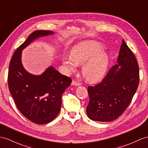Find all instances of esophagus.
Wrapping results in <instances>:
<instances>
[{"label":"esophagus","instance_id":"esophagus-1","mask_svg":"<svg viewBox=\"0 0 148 148\" xmlns=\"http://www.w3.org/2000/svg\"><path fill=\"white\" fill-rule=\"evenodd\" d=\"M71 85H75V86H80L81 84L80 83L78 82L77 81H75V80H73L71 82Z\"/></svg>","mask_w":148,"mask_h":148}]
</instances>
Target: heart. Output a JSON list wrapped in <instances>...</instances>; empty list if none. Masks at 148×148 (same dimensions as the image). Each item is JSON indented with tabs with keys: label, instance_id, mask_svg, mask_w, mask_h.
I'll list each match as a JSON object with an SVG mask.
<instances>
[{
	"label": "heart",
	"instance_id": "b5f03b06",
	"mask_svg": "<svg viewBox=\"0 0 148 148\" xmlns=\"http://www.w3.org/2000/svg\"><path fill=\"white\" fill-rule=\"evenodd\" d=\"M102 45L88 40L78 43L71 49V56L63 58V63L68 73L77 71L78 65H84L82 74L86 81L95 83L101 80L106 74L109 57L102 52Z\"/></svg>",
	"mask_w": 148,
	"mask_h": 148
}]
</instances>
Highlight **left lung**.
<instances>
[{
  "label": "left lung",
  "instance_id": "1",
  "mask_svg": "<svg viewBox=\"0 0 148 148\" xmlns=\"http://www.w3.org/2000/svg\"><path fill=\"white\" fill-rule=\"evenodd\" d=\"M117 62L101 82L88 86L90 100L86 114L93 121L116 120L128 107L138 87V62L124 39Z\"/></svg>",
  "mask_w": 148,
  "mask_h": 148
}]
</instances>
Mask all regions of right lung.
Returning a JSON list of instances; mask_svg holds the SVG:
<instances>
[{
	"label": "right lung",
	"mask_w": 148,
	"mask_h": 148,
	"mask_svg": "<svg viewBox=\"0 0 148 148\" xmlns=\"http://www.w3.org/2000/svg\"><path fill=\"white\" fill-rule=\"evenodd\" d=\"M53 34L45 30L32 32L16 50L9 64V89L17 109L27 119L38 124L49 123L57 116L62 106V94L70 85L71 79L53 66L40 75L28 73L21 62V55L35 39Z\"/></svg>",
	"instance_id": "add662e5"
}]
</instances>
